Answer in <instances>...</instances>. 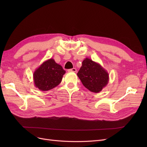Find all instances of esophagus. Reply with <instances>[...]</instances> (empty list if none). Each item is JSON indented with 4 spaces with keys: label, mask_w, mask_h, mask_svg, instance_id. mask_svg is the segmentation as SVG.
<instances>
[{
    "label": "esophagus",
    "mask_w": 147,
    "mask_h": 147,
    "mask_svg": "<svg viewBox=\"0 0 147 147\" xmlns=\"http://www.w3.org/2000/svg\"><path fill=\"white\" fill-rule=\"evenodd\" d=\"M68 72H77V69H75V68L69 69V70H68Z\"/></svg>",
    "instance_id": "34e87169"
}]
</instances>
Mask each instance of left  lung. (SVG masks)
<instances>
[{
  "instance_id": "left-lung-1",
  "label": "left lung",
  "mask_w": 147,
  "mask_h": 147,
  "mask_svg": "<svg viewBox=\"0 0 147 147\" xmlns=\"http://www.w3.org/2000/svg\"><path fill=\"white\" fill-rule=\"evenodd\" d=\"M83 86L91 92L98 93L105 88L109 81V75L101 65L86 57L77 73Z\"/></svg>"
}]
</instances>
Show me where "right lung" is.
<instances>
[{
	"label": "right lung",
	"instance_id": "obj_1",
	"mask_svg": "<svg viewBox=\"0 0 147 147\" xmlns=\"http://www.w3.org/2000/svg\"><path fill=\"white\" fill-rule=\"evenodd\" d=\"M65 71L53 58L49 59L35 69L33 74L35 86L45 91L56 87L62 81Z\"/></svg>",
	"mask_w": 147,
	"mask_h": 147
}]
</instances>
